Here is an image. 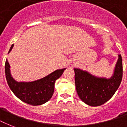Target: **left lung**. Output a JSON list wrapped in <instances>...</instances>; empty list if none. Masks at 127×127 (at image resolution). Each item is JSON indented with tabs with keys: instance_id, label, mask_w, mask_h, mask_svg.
<instances>
[{
	"instance_id": "obj_1",
	"label": "left lung",
	"mask_w": 127,
	"mask_h": 127,
	"mask_svg": "<svg viewBox=\"0 0 127 127\" xmlns=\"http://www.w3.org/2000/svg\"><path fill=\"white\" fill-rule=\"evenodd\" d=\"M76 90L86 104L92 107L101 105L109 100L119 87L123 77V62L118 55L111 77H97L86 70L74 68Z\"/></svg>"
}]
</instances>
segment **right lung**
Masks as SVG:
<instances>
[{
  "mask_svg": "<svg viewBox=\"0 0 127 127\" xmlns=\"http://www.w3.org/2000/svg\"><path fill=\"white\" fill-rule=\"evenodd\" d=\"M14 47L12 45L8 53ZM10 66L8 60L5 63V74L7 83L16 96L28 104L42 105L51 98L55 90V83L66 68L56 70L43 78L32 82H17L12 76Z\"/></svg>",
  "mask_w": 127,
  "mask_h": 127,
  "instance_id": "1",
  "label": "right lung"
}]
</instances>
